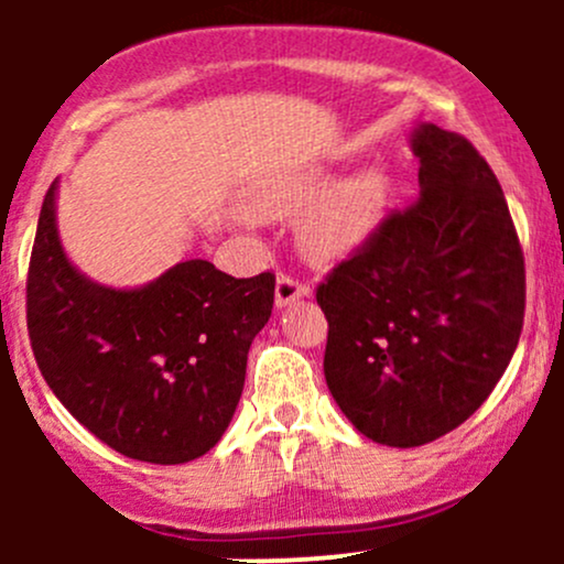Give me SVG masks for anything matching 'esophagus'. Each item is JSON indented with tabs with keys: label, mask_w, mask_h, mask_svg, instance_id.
Wrapping results in <instances>:
<instances>
[{
	"label": "esophagus",
	"mask_w": 564,
	"mask_h": 564,
	"mask_svg": "<svg viewBox=\"0 0 564 564\" xmlns=\"http://www.w3.org/2000/svg\"><path fill=\"white\" fill-rule=\"evenodd\" d=\"M307 294H310V289L304 286L302 281H296V278H291L286 273L278 275V281H275V304H278V307H289L291 302L304 300Z\"/></svg>",
	"instance_id": "34e87169"
}]
</instances>
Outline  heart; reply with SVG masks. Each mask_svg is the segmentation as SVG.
<instances>
[{"mask_svg": "<svg viewBox=\"0 0 564 564\" xmlns=\"http://www.w3.org/2000/svg\"><path fill=\"white\" fill-rule=\"evenodd\" d=\"M390 200V177L379 166L334 180L307 172L260 200L268 217H300L296 238L304 254L332 264L358 251L379 228Z\"/></svg>", "mask_w": 564, "mask_h": 564, "instance_id": "1", "label": "heart"}]
</instances>
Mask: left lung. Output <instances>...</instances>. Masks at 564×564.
<instances>
[{
  "mask_svg": "<svg viewBox=\"0 0 564 564\" xmlns=\"http://www.w3.org/2000/svg\"><path fill=\"white\" fill-rule=\"evenodd\" d=\"M419 198L381 219L318 286L323 373L368 440L416 448L464 424L507 371L525 318V257L475 145L411 132Z\"/></svg>",
  "mask_w": 564,
  "mask_h": 564,
  "instance_id": "8db88e82",
  "label": "left lung"
}]
</instances>
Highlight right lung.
<instances>
[{"instance_id": "1", "label": "right lung", "mask_w": 564, "mask_h": 564, "mask_svg": "<svg viewBox=\"0 0 564 564\" xmlns=\"http://www.w3.org/2000/svg\"><path fill=\"white\" fill-rule=\"evenodd\" d=\"M39 215L25 318L39 371L76 422L121 456L185 464L215 448L243 392L246 358L273 313L275 275L232 278L206 260L138 289L89 281Z\"/></svg>"}]
</instances>
